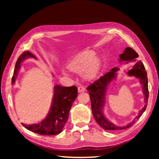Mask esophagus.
Instances as JSON below:
<instances>
[{
  "instance_id": "34e87169",
  "label": "esophagus",
  "mask_w": 159,
  "mask_h": 159,
  "mask_svg": "<svg viewBox=\"0 0 159 159\" xmlns=\"http://www.w3.org/2000/svg\"><path fill=\"white\" fill-rule=\"evenodd\" d=\"M78 92L79 93H81V92H84V91H85V88L84 87V86H78Z\"/></svg>"
}]
</instances>
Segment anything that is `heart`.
<instances>
[{"label": "heart", "instance_id": "heart-1", "mask_svg": "<svg viewBox=\"0 0 159 159\" xmlns=\"http://www.w3.org/2000/svg\"><path fill=\"white\" fill-rule=\"evenodd\" d=\"M67 68L74 73L82 74L85 80L91 81L97 78L99 73L101 61L93 50H86L75 55L69 61Z\"/></svg>", "mask_w": 159, "mask_h": 159}]
</instances>
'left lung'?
<instances>
[{
	"label": "left lung",
	"mask_w": 159,
	"mask_h": 159,
	"mask_svg": "<svg viewBox=\"0 0 159 159\" xmlns=\"http://www.w3.org/2000/svg\"><path fill=\"white\" fill-rule=\"evenodd\" d=\"M138 57L139 55L135 51L131 48L127 47L125 49L123 54L119 55V61H126V64H128L130 61H135ZM119 70V69L117 68L111 69L108 73L101 77L99 79L94 81L93 84L89 85L87 88V90L89 91V94L90 95L91 109H92L93 117L96 122L105 130H122L131 127L137 121V120L140 118L143 112L145 111L148 103V89L147 74L143 62L139 60L136 62L133 68L127 72V74L129 76L136 77L137 78L140 80L141 84L142 85L143 92L144 93V96H145V105L139 112L137 116L127 126H117L108 121L103 113V108L105 102V93H106L108 85L111 83V81L116 78V72Z\"/></svg>",
	"instance_id": "8db88e82"
}]
</instances>
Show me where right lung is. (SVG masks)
Masks as SVG:
<instances>
[{
    "instance_id": "obj_1",
    "label": "right lung",
    "mask_w": 159,
    "mask_h": 159,
    "mask_svg": "<svg viewBox=\"0 0 159 159\" xmlns=\"http://www.w3.org/2000/svg\"><path fill=\"white\" fill-rule=\"evenodd\" d=\"M32 57L37 60L36 57L30 52H24L19 56L15 65L12 83L14 84L18 71L20 68L22 62ZM78 96V88L76 86L62 87L56 85L54 87V93L52 99L51 108L47 117L43 121L37 124L22 125L29 131L42 135H55L62 131L67 120L68 119L71 105Z\"/></svg>"
}]
</instances>
